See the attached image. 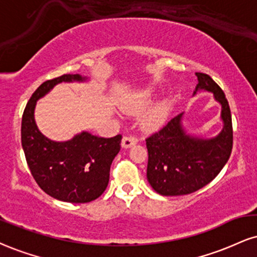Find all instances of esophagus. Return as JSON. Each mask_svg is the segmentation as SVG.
I'll return each mask as SVG.
<instances>
[{
  "label": "esophagus",
  "mask_w": 257,
  "mask_h": 257,
  "mask_svg": "<svg viewBox=\"0 0 257 257\" xmlns=\"http://www.w3.org/2000/svg\"><path fill=\"white\" fill-rule=\"evenodd\" d=\"M139 139L137 137H134V135H126V137L123 138L122 140V146L124 148H129L132 147L133 145L138 144Z\"/></svg>",
  "instance_id": "1"
}]
</instances>
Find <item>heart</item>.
<instances>
[{
	"label": "heart",
	"instance_id": "heart-1",
	"mask_svg": "<svg viewBox=\"0 0 257 257\" xmlns=\"http://www.w3.org/2000/svg\"><path fill=\"white\" fill-rule=\"evenodd\" d=\"M142 109H144V104H138L137 106L133 107V111L138 112V111H141ZM162 117H163V111L162 110H158V111H156V112L153 113L152 118H151V119H152L153 122H158V120L162 119Z\"/></svg>",
	"mask_w": 257,
	"mask_h": 257
}]
</instances>
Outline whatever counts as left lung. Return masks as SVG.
I'll return each instance as SVG.
<instances>
[{"label":"left lung","mask_w":257,"mask_h":257,"mask_svg":"<svg viewBox=\"0 0 257 257\" xmlns=\"http://www.w3.org/2000/svg\"><path fill=\"white\" fill-rule=\"evenodd\" d=\"M195 75L196 89L213 92L221 104L224 128L211 140L191 138L182 128L179 113L146 138L147 179L160 195H188L201 189L217 177L232 152V117L224 91L207 74Z\"/></svg>","instance_id":"1"}]
</instances>
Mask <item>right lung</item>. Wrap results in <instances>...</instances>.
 Segmentation results:
<instances>
[{
    "mask_svg": "<svg viewBox=\"0 0 257 257\" xmlns=\"http://www.w3.org/2000/svg\"><path fill=\"white\" fill-rule=\"evenodd\" d=\"M82 81L79 74L46 80L27 101L21 120V144L31 174L48 195L64 202L85 203L106 189L110 166L120 150L122 135L99 138L83 132L70 141L55 142L37 128V100L62 81Z\"/></svg>",
    "mask_w": 257,
    "mask_h": 257,
    "instance_id": "obj_1",
    "label": "right lung"
}]
</instances>
